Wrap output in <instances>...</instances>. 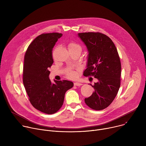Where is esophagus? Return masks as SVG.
Wrapping results in <instances>:
<instances>
[{
  "label": "esophagus",
  "mask_w": 146,
  "mask_h": 146,
  "mask_svg": "<svg viewBox=\"0 0 146 146\" xmlns=\"http://www.w3.org/2000/svg\"><path fill=\"white\" fill-rule=\"evenodd\" d=\"M82 85V84L81 83H80V82H74V86H81Z\"/></svg>",
  "instance_id": "1"
}]
</instances>
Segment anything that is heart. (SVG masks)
<instances>
[{
	"instance_id": "b5f03b06",
	"label": "heart",
	"mask_w": 146,
	"mask_h": 146,
	"mask_svg": "<svg viewBox=\"0 0 146 146\" xmlns=\"http://www.w3.org/2000/svg\"><path fill=\"white\" fill-rule=\"evenodd\" d=\"M69 50H74L78 52H81V46L76 42H70L68 44ZM68 76L70 78H74L77 76V73L73 70H69L67 73Z\"/></svg>"
}]
</instances>
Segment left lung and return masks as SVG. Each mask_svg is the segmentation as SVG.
<instances>
[{
	"instance_id": "8db88e82",
	"label": "left lung",
	"mask_w": 146,
	"mask_h": 146,
	"mask_svg": "<svg viewBox=\"0 0 146 146\" xmlns=\"http://www.w3.org/2000/svg\"><path fill=\"white\" fill-rule=\"evenodd\" d=\"M79 37L88 51L86 77L94 76L98 80L92 87L95 91L85 103L91 109L101 110L108 108L115 98L121 82V65L113 41L99 32L79 33Z\"/></svg>"
}]
</instances>
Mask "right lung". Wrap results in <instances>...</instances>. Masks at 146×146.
Masks as SVG:
<instances>
[{
	"mask_svg": "<svg viewBox=\"0 0 146 146\" xmlns=\"http://www.w3.org/2000/svg\"><path fill=\"white\" fill-rule=\"evenodd\" d=\"M62 33L38 36L28 46L24 56L23 83L32 105L47 114L57 112L63 105L66 92L73 87L68 80L52 84L48 76L52 66V48Z\"/></svg>",
	"mask_w": 146,
	"mask_h": 146,
	"instance_id": "obj_1",
	"label": "right lung"
}]
</instances>
